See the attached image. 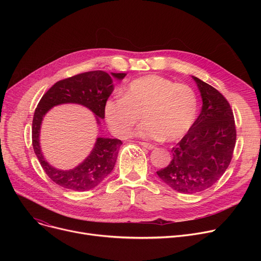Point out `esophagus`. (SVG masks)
I'll use <instances>...</instances> for the list:
<instances>
[{
    "label": "esophagus",
    "mask_w": 261,
    "mask_h": 261,
    "mask_svg": "<svg viewBox=\"0 0 261 261\" xmlns=\"http://www.w3.org/2000/svg\"><path fill=\"white\" fill-rule=\"evenodd\" d=\"M140 144H141V146H143L144 148H146V149H149V150H152V149H154V148H155V146H154V145H152V144H149V143L141 142Z\"/></svg>",
    "instance_id": "obj_1"
}]
</instances>
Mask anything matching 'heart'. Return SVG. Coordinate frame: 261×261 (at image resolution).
Returning a JSON list of instances; mask_svg holds the SVG:
<instances>
[{
    "mask_svg": "<svg viewBox=\"0 0 261 261\" xmlns=\"http://www.w3.org/2000/svg\"><path fill=\"white\" fill-rule=\"evenodd\" d=\"M198 112L195 91L185 85L159 75L136 78L123 88L121 97L109 98L105 117L112 132L127 138L133 127L141 138L173 142L181 139L193 126Z\"/></svg>",
    "mask_w": 261,
    "mask_h": 261,
    "instance_id": "heart-1",
    "label": "heart"
}]
</instances>
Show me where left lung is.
<instances>
[{
  "label": "left lung",
  "instance_id": "left-lung-1",
  "mask_svg": "<svg viewBox=\"0 0 261 261\" xmlns=\"http://www.w3.org/2000/svg\"><path fill=\"white\" fill-rule=\"evenodd\" d=\"M201 92V113L172 149L169 165L156 171L163 182L182 194L212 187L227 169L236 144L232 110L224 96L194 77Z\"/></svg>",
  "mask_w": 261,
  "mask_h": 261
}]
</instances>
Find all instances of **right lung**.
<instances>
[{
  "label": "right lung",
  "mask_w": 261,
  "mask_h": 261,
  "mask_svg": "<svg viewBox=\"0 0 261 261\" xmlns=\"http://www.w3.org/2000/svg\"><path fill=\"white\" fill-rule=\"evenodd\" d=\"M111 75L120 80L127 74ZM112 76L103 71H91L59 80L42 96L35 110L32 130L34 151L49 179L61 187L86 191L97 186L113 170L122 142L98 138L91 154L79 166L71 170H59L50 166L41 152L39 134L43 116L54 106L72 102L85 106L97 117L105 118V103L114 90Z\"/></svg>",
  "instance_id": "1"
}]
</instances>
